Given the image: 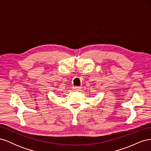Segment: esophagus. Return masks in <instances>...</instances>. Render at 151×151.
Returning a JSON list of instances; mask_svg holds the SVG:
<instances>
[{
    "label": "esophagus",
    "mask_w": 151,
    "mask_h": 151,
    "mask_svg": "<svg viewBox=\"0 0 151 151\" xmlns=\"http://www.w3.org/2000/svg\"><path fill=\"white\" fill-rule=\"evenodd\" d=\"M81 87L80 86H77V87H74V88H73V89L74 91H80L81 89Z\"/></svg>",
    "instance_id": "34e87169"
}]
</instances>
